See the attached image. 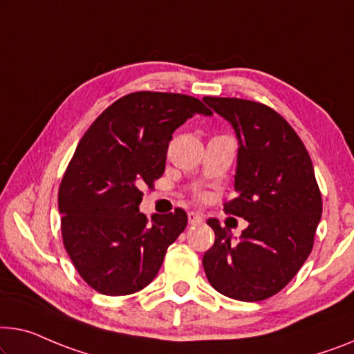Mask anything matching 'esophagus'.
<instances>
[{"label": "esophagus", "instance_id": "obj_1", "mask_svg": "<svg viewBox=\"0 0 354 354\" xmlns=\"http://www.w3.org/2000/svg\"><path fill=\"white\" fill-rule=\"evenodd\" d=\"M187 219L189 224H200L203 221V216L200 213H195V211H191V213H187Z\"/></svg>", "mask_w": 354, "mask_h": 354}]
</instances>
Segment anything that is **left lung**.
<instances>
[{"label":"left lung","mask_w":354,"mask_h":354,"mask_svg":"<svg viewBox=\"0 0 354 354\" xmlns=\"http://www.w3.org/2000/svg\"><path fill=\"white\" fill-rule=\"evenodd\" d=\"M239 140L235 192L225 213L248 221L239 240L211 218L214 245L203 254L211 286L230 299L257 302L286 286L312 252L323 200L313 163L291 125L266 104L205 97Z\"/></svg>","instance_id":"left-lung-1"}]
</instances>
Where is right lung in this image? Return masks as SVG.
I'll return each instance as SVG.
<instances>
[{
    "mask_svg": "<svg viewBox=\"0 0 354 354\" xmlns=\"http://www.w3.org/2000/svg\"><path fill=\"white\" fill-rule=\"evenodd\" d=\"M195 114L213 113L189 95L133 92L104 109L79 141L59 189L62 239L95 291H141L186 229L184 209L147 221L140 203L165 171L173 131Z\"/></svg>",
    "mask_w": 354,
    "mask_h": 354,
    "instance_id": "1",
    "label": "right lung"
}]
</instances>
